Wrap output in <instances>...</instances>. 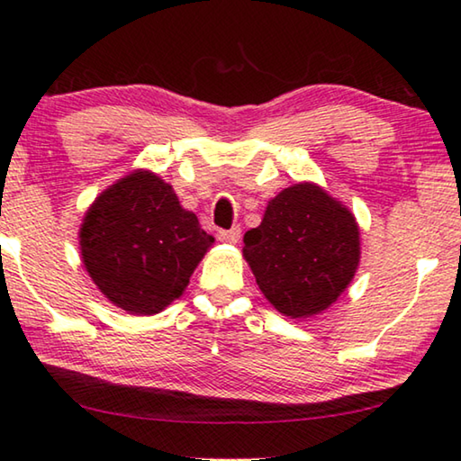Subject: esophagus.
Listing matches in <instances>:
<instances>
[{
	"mask_svg": "<svg viewBox=\"0 0 461 461\" xmlns=\"http://www.w3.org/2000/svg\"><path fill=\"white\" fill-rule=\"evenodd\" d=\"M218 239L224 243H237L241 239V226H232L229 230H218Z\"/></svg>",
	"mask_w": 461,
	"mask_h": 461,
	"instance_id": "esophagus-1",
	"label": "esophagus"
}]
</instances>
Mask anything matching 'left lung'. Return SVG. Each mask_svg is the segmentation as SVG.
Here are the masks:
<instances>
[{"mask_svg": "<svg viewBox=\"0 0 461 461\" xmlns=\"http://www.w3.org/2000/svg\"><path fill=\"white\" fill-rule=\"evenodd\" d=\"M243 243L259 289L291 318L329 308L351 283L359 262L356 218L310 183L278 193Z\"/></svg>", "mask_w": 461, "mask_h": 461, "instance_id": "1", "label": "left lung"}]
</instances>
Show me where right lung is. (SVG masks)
Returning a JSON list of instances; mask_svg holds the SVG:
<instances>
[{
	"mask_svg": "<svg viewBox=\"0 0 461 461\" xmlns=\"http://www.w3.org/2000/svg\"><path fill=\"white\" fill-rule=\"evenodd\" d=\"M214 243L162 178L139 170L112 185L83 220L81 253L99 291L137 316L181 297Z\"/></svg>",
	"mask_w": 461,
	"mask_h": 461,
	"instance_id": "add662e5",
	"label": "right lung"
}]
</instances>
